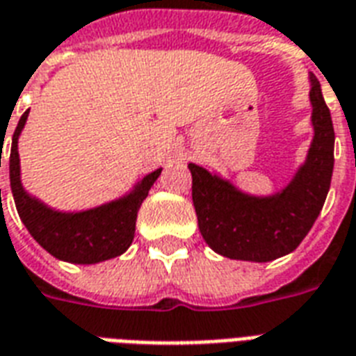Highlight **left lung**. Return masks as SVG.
<instances>
[{"label": "left lung", "mask_w": 356, "mask_h": 356, "mask_svg": "<svg viewBox=\"0 0 356 356\" xmlns=\"http://www.w3.org/2000/svg\"><path fill=\"white\" fill-rule=\"evenodd\" d=\"M312 81L315 136L304 165L291 183L273 196H249L196 164L192 202L205 243L226 259L270 262L292 252L312 230L325 205L334 170V126L321 84Z\"/></svg>", "instance_id": "8db88e82"}]
</instances>
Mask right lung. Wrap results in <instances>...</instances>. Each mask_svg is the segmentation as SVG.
<instances>
[{"mask_svg":"<svg viewBox=\"0 0 356 356\" xmlns=\"http://www.w3.org/2000/svg\"><path fill=\"white\" fill-rule=\"evenodd\" d=\"M28 113L30 111L20 117L17 130L13 134L9 177L17 211L31 238L52 257L73 264H96L122 254L134 239L139 207L162 170L145 175L128 196L115 200L111 204L81 213L54 211L39 200L31 198L20 183L18 136L26 124Z\"/></svg>","mask_w":356,"mask_h":356,"instance_id":"add662e5","label":"right lung"}]
</instances>
